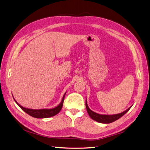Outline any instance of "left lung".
Masks as SVG:
<instances>
[{
  "instance_id": "8db88e82",
  "label": "left lung",
  "mask_w": 150,
  "mask_h": 150,
  "mask_svg": "<svg viewBox=\"0 0 150 150\" xmlns=\"http://www.w3.org/2000/svg\"><path fill=\"white\" fill-rule=\"evenodd\" d=\"M86 110H87V112L88 113V115L89 116L91 117V119L93 120L96 121L97 122H101V123H104V124H108V123H111V122H114L116 121L117 120L120 119L121 117H122L125 114L128 112L130 108H131L129 107L128 109L123 112H122L121 113H118V114H116V115H101V114H98L97 112H95L93 111L92 110H91L88 107V105L87 104V101H86Z\"/></svg>"
}]
</instances>
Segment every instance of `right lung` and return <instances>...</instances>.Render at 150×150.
<instances>
[{
	"mask_svg": "<svg viewBox=\"0 0 150 150\" xmlns=\"http://www.w3.org/2000/svg\"><path fill=\"white\" fill-rule=\"evenodd\" d=\"M66 93V92L64 93V96H63L60 104L56 108H54L52 109H40V110H34V109L26 108L21 106V104L18 103L14 99V98H13V99H14V101L17 103V105L29 115L33 116L34 117H35V118H47V117H50L55 116L60 112L63 105V102H64Z\"/></svg>",
	"mask_w": 150,
	"mask_h": 150,
	"instance_id": "1",
	"label": "right lung"
}]
</instances>
